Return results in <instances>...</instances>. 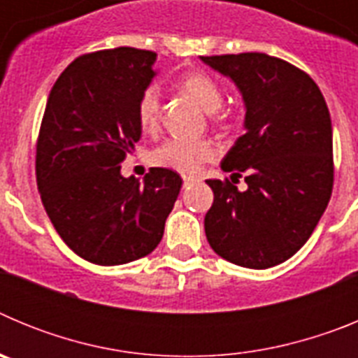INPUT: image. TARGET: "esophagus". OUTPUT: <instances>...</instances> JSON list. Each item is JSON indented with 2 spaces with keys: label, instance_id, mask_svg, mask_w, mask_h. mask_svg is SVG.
Listing matches in <instances>:
<instances>
[{
  "label": "esophagus",
  "instance_id": "34e87169",
  "mask_svg": "<svg viewBox=\"0 0 358 358\" xmlns=\"http://www.w3.org/2000/svg\"><path fill=\"white\" fill-rule=\"evenodd\" d=\"M192 181H194L192 177H182V182H185V186H188Z\"/></svg>",
  "mask_w": 358,
  "mask_h": 358
}]
</instances>
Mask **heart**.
Returning <instances> with one entry per match:
<instances>
[{
    "mask_svg": "<svg viewBox=\"0 0 358 358\" xmlns=\"http://www.w3.org/2000/svg\"><path fill=\"white\" fill-rule=\"evenodd\" d=\"M179 87L192 98L201 109L215 113L222 106V91L217 82L202 71L186 73L179 80ZM159 87L148 85L138 102V122L143 131L150 132L157 127L159 120ZM152 163L161 169L194 176L204 163L217 157V147L208 140H166L152 152Z\"/></svg>",
    "mask_w": 358,
    "mask_h": 358,
    "instance_id": "b5f03b06",
    "label": "heart"
}]
</instances>
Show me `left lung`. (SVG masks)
<instances>
[{"label":"left lung","instance_id":"1","mask_svg":"<svg viewBox=\"0 0 358 358\" xmlns=\"http://www.w3.org/2000/svg\"><path fill=\"white\" fill-rule=\"evenodd\" d=\"M231 78L245 106L243 136L222 159L231 181L208 179L211 249L248 268H268L310 238L334 188L331 120L324 96L296 66L265 53L201 57ZM246 173L248 188L232 181Z\"/></svg>","mask_w":358,"mask_h":358}]
</instances>
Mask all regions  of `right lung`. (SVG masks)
<instances>
[{
	"instance_id": "right-lung-1",
	"label": "right lung",
	"mask_w": 358,
	"mask_h": 358,
	"mask_svg": "<svg viewBox=\"0 0 358 358\" xmlns=\"http://www.w3.org/2000/svg\"><path fill=\"white\" fill-rule=\"evenodd\" d=\"M157 55L122 48L71 62L50 91L36 176L43 206L66 245L96 265H122L150 255L182 179L150 169L143 182L123 177L141 138L138 102L156 77Z\"/></svg>"
}]
</instances>
